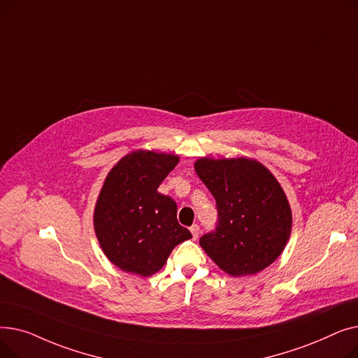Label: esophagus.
<instances>
[{
	"label": "esophagus",
	"mask_w": 358,
	"mask_h": 358,
	"mask_svg": "<svg viewBox=\"0 0 358 358\" xmlns=\"http://www.w3.org/2000/svg\"><path fill=\"white\" fill-rule=\"evenodd\" d=\"M190 232L193 235V239H197L199 234H200V227H199V224H193V227L190 228Z\"/></svg>",
	"instance_id": "34e87169"
}]
</instances>
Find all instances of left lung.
Returning <instances> with one entry per match:
<instances>
[{
  "mask_svg": "<svg viewBox=\"0 0 358 358\" xmlns=\"http://www.w3.org/2000/svg\"><path fill=\"white\" fill-rule=\"evenodd\" d=\"M194 169L217 209L216 227L200 238L201 248L235 277L268 267L292 231L290 206L274 176L247 158H201Z\"/></svg>",
  "mask_w": 358,
  "mask_h": 358,
  "instance_id": "obj_1",
  "label": "left lung"
}]
</instances>
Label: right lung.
<instances>
[{"mask_svg": "<svg viewBox=\"0 0 358 358\" xmlns=\"http://www.w3.org/2000/svg\"><path fill=\"white\" fill-rule=\"evenodd\" d=\"M178 157L136 150L108 173L100 192L94 228L106 257L126 273L159 271L190 231L177 220V203L158 193Z\"/></svg>", "mask_w": 358, "mask_h": 358, "instance_id": "1", "label": "right lung"}]
</instances>
